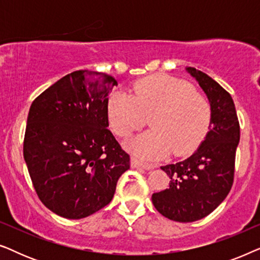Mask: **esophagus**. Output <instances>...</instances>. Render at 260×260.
<instances>
[{
  "mask_svg": "<svg viewBox=\"0 0 260 260\" xmlns=\"http://www.w3.org/2000/svg\"><path fill=\"white\" fill-rule=\"evenodd\" d=\"M131 167H133V168H143V169H147V170L154 169V166L148 165V163L141 162L140 159H138L137 157H135V156L131 157Z\"/></svg>",
  "mask_w": 260,
  "mask_h": 260,
  "instance_id": "1",
  "label": "esophagus"
}]
</instances>
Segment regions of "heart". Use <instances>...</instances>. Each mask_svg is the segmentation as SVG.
<instances>
[{
	"mask_svg": "<svg viewBox=\"0 0 260 260\" xmlns=\"http://www.w3.org/2000/svg\"><path fill=\"white\" fill-rule=\"evenodd\" d=\"M106 115L113 133L129 137L144 125L150 115L151 129L126 143L144 159H156L172 151L190 152L207 133L211 106L204 94L176 78L156 74L130 87V93L115 91L106 102Z\"/></svg>",
	"mask_w": 260,
	"mask_h": 260,
	"instance_id": "obj_1",
	"label": "heart"
}]
</instances>
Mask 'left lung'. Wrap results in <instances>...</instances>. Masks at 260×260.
<instances>
[{
	"label": "left lung",
	"mask_w": 260,
	"mask_h": 260,
	"mask_svg": "<svg viewBox=\"0 0 260 260\" xmlns=\"http://www.w3.org/2000/svg\"><path fill=\"white\" fill-rule=\"evenodd\" d=\"M195 78L211 104V123L197 150L183 161L161 167L169 176V188L151 197L155 208L174 221L193 222L214 211L233 184L236 150L240 126L233 99L225 88L194 67Z\"/></svg>",
	"instance_id": "1"
}]
</instances>
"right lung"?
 <instances>
[{"label":"right lung","instance_id":"obj_1","mask_svg":"<svg viewBox=\"0 0 260 260\" xmlns=\"http://www.w3.org/2000/svg\"><path fill=\"white\" fill-rule=\"evenodd\" d=\"M113 77L76 71L31 103L23 157L39 199L66 219H83L112 200L130 156L108 129Z\"/></svg>","mask_w":260,"mask_h":260}]
</instances>
